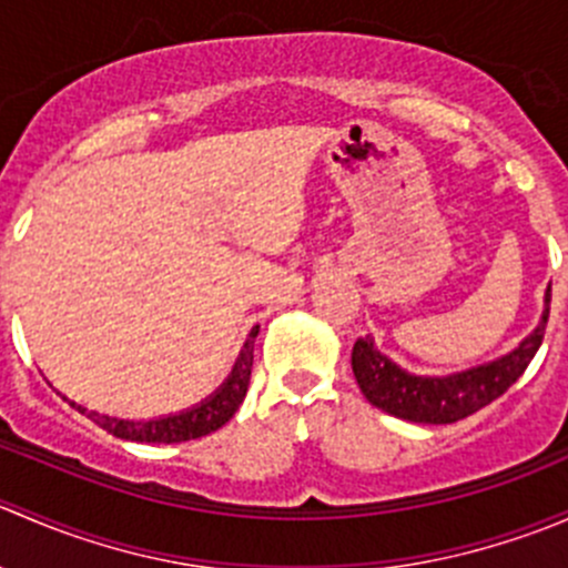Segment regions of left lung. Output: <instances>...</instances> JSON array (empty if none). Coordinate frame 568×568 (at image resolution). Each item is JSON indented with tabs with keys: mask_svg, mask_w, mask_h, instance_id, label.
Segmentation results:
<instances>
[{
	"mask_svg": "<svg viewBox=\"0 0 568 568\" xmlns=\"http://www.w3.org/2000/svg\"><path fill=\"white\" fill-rule=\"evenodd\" d=\"M549 285L544 294V313L536 329L519 341L511 352L489 363L473 365L467 371L445 376H420L400 368L385 352H379L374 337H357L352 348V371L359 390L374 406L387 415L400 417L409 423H428V426H445L456 423L473 412L484 409L495 398H500L525 368L536 357L544 341V326L549 318Z\"/></svg>",
	"mask_w": 568,
	"mask_h": 568,
	"instance_id": "1",
	"label": "left lung"
}]
</instances>
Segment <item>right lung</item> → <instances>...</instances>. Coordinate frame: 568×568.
<instances>
[{
    "label": "right lung",
    "mask_w": 568,
    "mask_h": 568,
    "mask_svg": "<svg viewBox=\"0 0 568 568\" xmlns=\"http://www.w3.org/2000/svg\"><path fill=\"white\" fill-rule=\"evenodd\" d=\"M261 326H252L247 341H244L242 354H239L236 365H233L231 376L216 387L214 393L209 395L200 404L189 406V409L175 412V415H162L151 417V420H123V417L104 415V412L88 409V406L77 404L68 395L62 398L79 409L82 415H88L90 420L99 423L101 428L120 439H131V443H153V445H170V443H186V439L205 437V434L216 432V428L225 426L236 409L242 406L244 395H247L250 376H252V348H255V337Z\"/></svg>",
    "instance_id": "obj_1"
}]
</instances>
